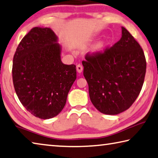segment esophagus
Here are the masks:
<instances>
[{
    "label": "esophagus",
    "instance_id": "34e87169",
    "mask_svg": "<svg viewBox=\"0 0 158 158\" xmlns=\"http://www.w3.org/2000/svg\"><path fill=\"white\" fill-rule=\"evenodd\" d=\"M77 70L79 73H81L83 71V66L81 64H78L77 65Z\"/></svg>",
    "mask_w": 158,
    "mask_h": 158
}]
</instances>
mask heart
I'll list each match as a JSON object with an SVG mask.
<instances>
[{"mask_svg": "<svg viewBox=\"0 0 158 158\" xmlns=\"http://www.w3.org/2000/svg\"><path fill=\"white\" fill-rule=\"evenodd\" d=\"M102 47V44H99L98 45H97V48H100Z\"/></svg>", "mask_w": 158, "mask_h": 158, "instance_id": "1", "label": "heart"}]
</instances>
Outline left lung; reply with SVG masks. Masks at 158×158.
I'll use <instances>...</instances> for the list:
<instances>
[{
  "label": "left lung",
  "mask_w": 158,
  "mask_h": 158,
  "mask_svg": "<svg viewBox=\"0 0 158 158\" xmlns=\"http://www.w3.org/2000/svg\"><path fill=\"white\" fill-rule=\"evenodd\" d=\"M84 76L94 106L106 114H117L131 106L144 84L147 62L142 48L125 27L113 47L82 61Z\"/></svg>",
  "instance_id": "1"
}]
</instances>
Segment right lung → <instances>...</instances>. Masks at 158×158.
I'll return each instance as SVG.
<instances>
[{
  "instance_id": "1",
  "label": "right lung",
  "mask_w": 158,
  "mask_h": 158,
  "mask_svg": "<svg viewBox=\"0 0 158 158\" xmlns=\"http://www.w3.org/2000/svg\"><path fill=\"white\" fill-rule=\"evenodd\" d=\"M57 42L50 28L34 27L20 42L13 59L17 96L27 111L43 119L61 113L77 78L76 65L63 64Z\"/></svg>"
}]
</instances>
